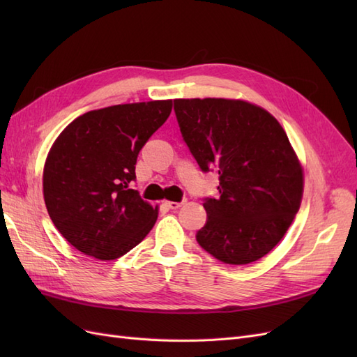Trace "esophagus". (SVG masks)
<instances>
[{
	"label": "esophagus",
	"mask_w": 357,
	"mask_h": 357,
	"mask_svg": "<svg viewBox=\"0 0 357 357\" xmlns=\"http://www.w3.org/2000/svg\"><path fill=\"white\" fill-rule=\"evenodd\" d=\"M165 205L168 208H171V210H176V208H178V207H181L183 205V202H174V201H167L165 202Z\"/></svg>",
	"instance_id": "1"
}]
</instances>
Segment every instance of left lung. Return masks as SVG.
<instances>
[{"instance_id": "obj_1", "label": "left lung", "mask_w": 357, "mask_h": 357, "mask_svg": "<svg viewBox=\"0 0 357 357\" xmlns=\"http://www.w3.org/2000/svg\"><path fill=\"white\" fill-rule=\"evenodd\" d=\"M174 112L202 171L219 172L207 198L199 245L229 265L252 264L282 241L304 193V169L287 134L262 107L243 100L178 98Z\"/></svg>"}]
</instances>
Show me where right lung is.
I'll return each instance as SVG.
<instances>
[{
	"mask_svg": "<svg viewBox=\"0 0 357 357\" xmlns=\"http://www.w3.org/2000/svg\"><path fill=\"white\" fill-rule=\"evenodd\" d=\"M172 110V100L119 104L79 116L52 144L43 195L53 225L79 252L113 261L144 240L158 219L138 192L139 150Z\"/></svg>",
	"mask_w": 357,
	"mask_h": 357,
	"instance_id": "add662e5",
	"label": "right lung"
}]
</instances>
